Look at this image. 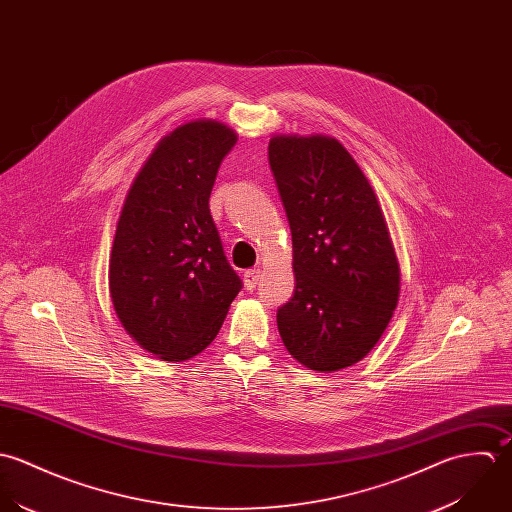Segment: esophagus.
<instances>
[{
    "label": "esophagus",
    "mask_w": 512,
    "mask_h": 512,
    "mask_svg": "<svg viewBox=\"0 0 512 512\" xmlns=\"http://www.w3.org/2000/svg\"><path fill=\"white\" fill-rule=\"evenodd\" d=\"M259 279H261V269H249V271H245L243 283H245L247 291H253V289L257 287V283H259Z\"/></svg>",
    "instance_id": "esophagus-1"
}]
</instances>
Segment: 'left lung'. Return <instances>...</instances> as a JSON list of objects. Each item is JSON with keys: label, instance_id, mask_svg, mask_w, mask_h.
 <instances>
[{"label": "left lung", "instance_id": "1", "mask_svg": "<svg viewBox=\"0 0 512 512\" xmlns=\"http://www.w3.org/2000/svg\"><path fill=\"white\" fill-rule=\"evenodd\" d=\"M269 164L293 235L295 295L277 310L295 360L316 372L360 362L400 297V265L378 198L330 136H275Z\"/></svg>", "mask_w": 512, "mask_h": 512}]
</instances>
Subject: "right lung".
<instances>
[{"instance_id": "obj_1", "label": "right lung", "mask_w": 512, "mask_h": 512, "mask_svg": "<svg viewBox=\"0 0 512 512\" xmlns=\"http://www.w3.org/2000/svg\"><path fill=\"white\" fill-rule=\"evenodd\" d=\"M235 142L217 120L178 126L140 168L118 217L112 305L124 330L168 362L205 350L243 287L209 213L219 164Z\"/></svg>"}]
</instances>
